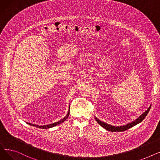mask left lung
Instances as JSON below:
<instances>
[{"instance_id":"8db88e82","label":"left lung","mask_w":160,"mask_h":160,"mask_svg":"<svg viewBox=\"0 0 160 160\" xmlns=\"http://www.w3.org/2000/svg\"><path fill=\"white\" fill-rule=\"evenodd\" d=\"M150 108H151V106H150V107L147 109V111H145L143 113H142L139 117H138V118L134 120L133 121H132L131 122H129L127 124L122 125V126H113V125H111V124H109L106 122H104L102 121L99 120L97 118V117H96L95 116V119L97 121V122L100 126H101L102 128H104V129H106L108 131H110V132H124L125 130H127L133 127V126H135V125L140 123L141 122H142V121L145 118V117L148 113V112L150 110Z\"/></svg>"}]
</instances>
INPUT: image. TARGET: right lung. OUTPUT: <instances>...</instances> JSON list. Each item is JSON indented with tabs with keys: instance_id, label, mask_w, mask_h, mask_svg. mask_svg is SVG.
I'll use <instances>...</instances> for the list:
<instances>
[{
	"instance_id": "obj_1",
	"label": "right lung",
	"mask_w": 160,
	"mask_h": 160,
	"mask_svg": "<svg viewBox=\"0 0 160 160\" xmlns=\"http://www.w3.org/2000/svg\"><path fill=\"white\" fill-rule=\"evenodd\" d=\"M70 108V107H69ZM69 116V110L68 111V112H67V115L64 117V118H63L62 120L59 121L58 122H54L52 124H47V125H43V126H39L38 124H32V123H30V122H27V124H28L29 125H31L32 126V127H35L36 128H41V129H47V128H52V127H56V126L57 125H59L60 124L62 123L63 122H64L67 118H68V117Z\"/></svg>"
}]
</instances>
